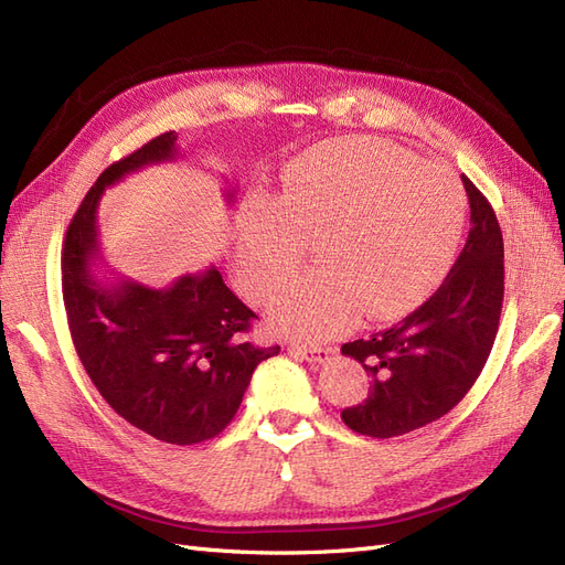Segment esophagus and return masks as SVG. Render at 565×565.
Masks as SVG:
<instances>
[{"instance_id": "34e87169", "label": "esophagus", "mask_w": 565, "mask_h": 565, "mask_svg": "<svg viewBox=\"0 0 565 565\" xmlns=\"http://www.w3.org/2000/svg\"><path fill=\"white\" fill-rule=\"evenodd\" d=\"M292 351L306 363H324L330 361L332 349H322V347H292Z\"/></svg>"}]
</instances>
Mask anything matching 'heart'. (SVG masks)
<instances>
[{
  "label": "heart",
  "instance_id": "b5f03b06",
  "mask_svg": "<svg viewBox=\"0 0 565 565\" xmlns=\"http://www.w3.org/2000/svg\"><path fill=\"white\" fill-rule=\"evenodd\" d=\"M459 181L380 139L322 143L287 167L276 200L247 204L237 224L235 280L268 301L313 245L316 270L270 303L273 330L320 341L358 313L391 320L413 309L450 266L465 231Z\"/></svg>",
  "mask_w": 565,
  "mask_h": 565
}]
</instances>
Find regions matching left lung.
<instances>
[{
  "instance_id": "8db88e82",
  "label": "left lung",
  "mask_w": 565,
  "mask_h": 565,
  "mask_svg": "<svg viewBox=\"0 0 565 565\" xmlns=\"http://www.w3.org/2000/svg\"><path fill=\"white\" fill-rule=\"evenodd\" d=\"M461 183L471 231L448 278L393 328L341 347L372 382L363 403L341 409L355 434L393 438L448 415L492 351L504 299L502 231L488 198L467 177Z\"/></svg>"
}]
</instances>
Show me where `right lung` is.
<instances>
[{"label": "right lung", "mask_w": 565, "mask_h": 565, "mask_svg": "<svg viewBox=\"0 0 565 565\" xmlns=\"http://www.w3.org/2000/svg\"><path fill=\"white\" fill-rule=\"evenodd\" d=\"M174 141L177 134L164 131L96 179L67 226L61 276L67 328L100 396L148 436L195 446L226 429L254 367L280 347L245 339L256 313L214 266L164 289L129 280L106 287L92 270L100 195L136 169L174 160Z\"/></svg>", "instance_id": "right-lung-1"}]
</instances>
